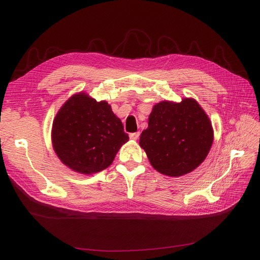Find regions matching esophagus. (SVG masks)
Returning a JSON list of instances; mask_svg holds the SVG:
<instances>
[{
    "mask_svg": "<svg viewBox=\"0 0 260 260\" xmlns=\"http://www.w3.org/2000/svg\"><path fill=\"white\" fill-rule=\"evenodd\" d=\"M129 137H130V139H132V140H138V139H139V137H140V132L138 131V132L130 133Z\"/></svg>",
    "mask_w": 260,
    "mask_h": 260,
    "instance_id": "34e87169",
    "label": "esophagus"
}]
</instances>
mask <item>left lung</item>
Listing matches in <instances>:
<instances>
[{
	"label": "left lung",
	"instance_id": "left-lung-1",
	"mask_svg": "<svg viewBox=\"0 0 260 260\" xmlns=\"http://www.w3.org/2000/svg\"><path fill=\"white\" fill-rule=\"evenodd\" d=\"M214 140L209 118L196 101L160 102L148 117L140 145L160 174L180 177L193 171L206 158Z\"/></svg>",
	"mask_w": 260,
	"mask_h": 260
}]
</instances>
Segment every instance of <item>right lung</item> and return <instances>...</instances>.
Wrapping results in <instances>:
<instances>
[{"label": "right lung", "mask_w": 260, "mask_h": 260, "mask_svg": "<svg viewBox=\"0 0 260 260\" xmlns=\"http://www.w3.org/2000/svg\"><path fill=\"white\" fill-rule=\"evenodd\" d=\"M129 137L107 102L80 93L70 98L55 117L52 141L66 166L84 175L107 168Z\"/></svg>", "instance_id": "1"}]
</instances>
